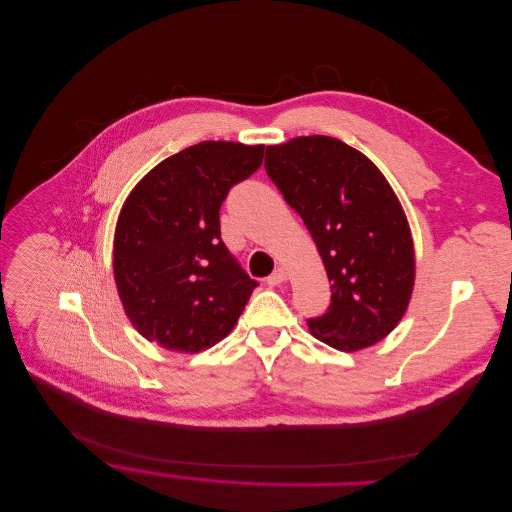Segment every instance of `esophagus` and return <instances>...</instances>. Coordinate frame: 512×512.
<instances>
[{
    "instance_id": "1",
    "label": "esophagus",
    "mask_w": 512,
    "mask_h": 512,
    "mask_svg": "<svg viewBox=\"0 0 512 512\" xmlns=\"http://www.w3.org/2000/svg\"><path fill=\"white\" fill-rule=\"evenodd\" d=\"M286 276H288V274H286L284 268H276V270L266 278V284H268V286H278V284H282V282L286 280Z\"/></svg>"
}]
</instances>
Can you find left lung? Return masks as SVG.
Listing matches in <instances>:
<instances>
[{
	"mask_svg": "<svg viewBox=\"0 0 512 512\" xmlns=\"http://www.w3.org/2000/svg\"><path fill=\"white\" fill-rule=\"evenodd\" d=\"M266 173L309 228L331 304L306 321L339 351L387 337L410 302L416 262L410 226L381 171L347 143L313 135L266 147Z\"/></svg>",
	"mask_w": 512,
	"mask_h": 512,
	"instance_id": "8db88e82",
	"label": "left lung"
}]
</instances>
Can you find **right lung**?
I'll return each mask as SVG.
<instances>
[{"mask_svg": "<svg viewBox=\"0 0 512 512\" xmlns=\"http://www.w3.org/2000/svg\"><path fill=\"white\" fill-rule=\"evenodd\" d=\"M264 145L206 141L151 169L125 201L113 268L125 313L151 343L197 353L222 341L258 286L220 232L228 191Z\"/></svg>", "mask_w": 512, "mask_h": 512, "instance_id": "add662e5", "label": "right lung"}]
</instances>
